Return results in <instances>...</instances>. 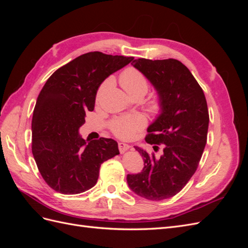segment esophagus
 Here are the masks:
<instances>
[{"label":"esophagus","mask_w":248,"mask_h":248,"mask_svg":"<svg viewBox=\"0 0 248 248\" xmlns=\"http://www.w3.org/2000/svg\"><path fill=\"white\" fill-rule=\"evenodd\" d=\"M119 150H120V152L121 153H124V152H126L127 150L129 149V146L127 145V144H124V142H119Z\"/></svg>","instance_id":"esophagus-1"}]
</instances>
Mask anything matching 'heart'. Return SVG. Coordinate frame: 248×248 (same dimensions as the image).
<instances>
[{"instance_id": "b5f03b06", "label": "heart", "mask_w": 248, "mask_h": 248, "mask_svg": "<svg viewBox=\"0 0 248 248\" xmlns=\"http://www.w3.org/2000/svg\"><path fill=\"white\" fill-rule=\"evenodd\" d=\"M110 79H107L100 86L98 92H97V98H99L104 90L110 85ZM120 82H121L122 87L125 89V91L131 97L137 94L145 95L149 88L147 78L140 70L132 68V67L125 69L121 73V76H120ZM148 106L153 114H157L161 109V102L157 98L150 100L148 102ZM146 125V117L142 114H140V112H136V114L118 117L112 120L110 122V129L116 137L122 140H130L140 130L144 128Z\"/></svg>"}]
</instances>
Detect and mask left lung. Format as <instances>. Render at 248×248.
Returning <instances> with one entry per match:
<instances>
[{
    "mask_svg": "<svg viewBox=\"0 0 248 248\" xmlns=\"http://www.w3.org/2000/svg\"><path fill=\"white\" fill-rule=\"evenodd\" d=\"M132 65L154 86L161 112L148 127L146 141L160 157L134 147L145 167L127 175V183L138 196L161 201L176 196L196 172L207 142L209 111L202 89L187 67L178 60L137 59Z\"/></svg>",
    "mask_w": 248,
    "mask_h": 248,
    "instance_id": "left-lung-1",
    "label": "left lung"
}]
</instances>
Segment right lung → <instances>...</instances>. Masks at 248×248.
Listing matches in <instances>:
<instances>
[{"label": "right lung", "mask_w": 248, "mask_h": 248, "mask_svg": "<svg viewBox=\"0 0 248 248\" xmlns=\"http://www.w3.org/2000/svg\"><path fill=\"white\" fill-rule=\"evenodd\" d=\"M133 57L100 51L81 55L51 74L33 111L32 153L46 184L63 194L84 192L97 183L101 163L120 154L118 142H87L78 129L95 106L101 82Z\"/></svg>", "instance_id": "add662e5"}]
</instances>
